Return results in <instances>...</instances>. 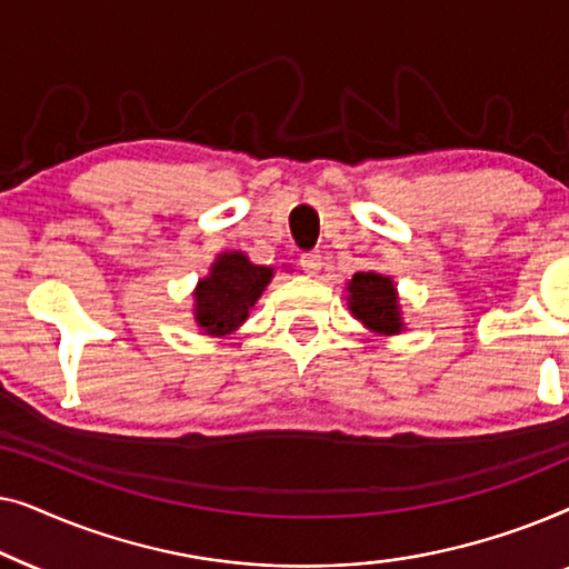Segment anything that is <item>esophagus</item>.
<instances>
[{
    "mask_svg": "<svg viewBox=\"0 0 569 569\" xmlns=\"http://www.w3.org/2000/svg\"><path fill=\"white\" fill-rule=\"evenodd\" d=\"M300 267H302V271H306V274H318V271H321V267H323V256H321V251H308V253H302V256H300Z\"/></svg>",
    "mask_w": 569,
    "mask_h": 569,
    "instance_id": "34e87169",
    "label": "esophagus"
}]
</instances>
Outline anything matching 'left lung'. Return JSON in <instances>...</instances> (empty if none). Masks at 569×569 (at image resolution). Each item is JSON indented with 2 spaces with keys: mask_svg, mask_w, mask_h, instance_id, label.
<instances>
[{
  "mask_svg": "<svg viewBox=\"0 0 569 569\" xmlns=\"http://www.w3.org/2000/svg\"><path fill=\"white\" fill-rule=\"evenodd\" d=\"M347 308L365 329L378 337H396L407 331L399 287L393 277L380 271H357L347 282Z\"/></svg>",
  "mask_w": 569,
  "mask_h": 569,
  "instance_id": "1",
  "label": "left lung"
}]
</instances>
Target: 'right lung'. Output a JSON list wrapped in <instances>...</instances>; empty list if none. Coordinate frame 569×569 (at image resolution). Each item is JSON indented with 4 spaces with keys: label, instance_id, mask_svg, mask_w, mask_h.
Returning <instances> with one entry per match:
<instances>
[{
    "label": "right lung",
    "instance_id": "right-lung-1",
    "mask_svg": "<svg viewBox=\"0 0 569 569\" xmlns=\"http://www.w3.org/2000/svg\"><path fill=\"white\" fill-rule=\"evenodd\" d=\"M274 279V267L253 263L243 251L214 256L209 274L193 287V323L204 337H228L248 321L251 308Z\"/></svg>",
    "mask_w": 569,
    "mask_h": 569
}]
</instances>
